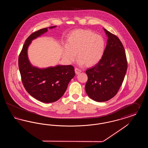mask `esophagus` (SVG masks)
I'll use <instances>...</instances> for the list:
<instances>
[{
  "instance_id": "34e87169",
  "label": "esophagus",
  "mask_w": 148,
  "mask_h": 148,
  "mask_svg": "<svg viewBox=\"0 0 148 148\" xmlns=\"http://www.w3.org/2000/svg\"><path fill=\"white\" fill-rule=\"evenodd\" d=\"M75 73H76V74H79V73H80L81 72H82V71L80 70V69H78V68H75Z\"/></svg>"
}]
</instances>
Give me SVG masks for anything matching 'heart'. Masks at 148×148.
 I'll use <instances>...</instances> for the list:
<instances>
[{
    "label": "heart",
    "instance_id": "heart-1",
    "mask_svg": "<svg viewBox=\"0 0 148 148\" xmlns=\"http://www.w3.org/2000/svg\"><path fill=\"white\" fill-rule=\"evenodd\" d=\"M106 48L104 39L89 30L77 29L72 32L68 37L67 45L64 49V56L69 63H73L77 53L78 64L92 66L101 59Z\"/></svg>",
    "mask_w": 148,
    "mask_h": 148
}]
</instances>
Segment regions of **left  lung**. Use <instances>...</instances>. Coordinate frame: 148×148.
Wrapping results in <instances>:
<instances>
[{
	"mask_svg": "<svg viewBox=\"0 0 148 148\" xmlns=\"http://www.w3.org/2000/svg\"><path fill=\"white\" fill-rule=\"evenodd\" d=\"M108 39L105 51L98 63L86 71L85 91L98 102L106 101L118 92L127 72L125 51L119 39L104 29Z\"/></svg>",
	"mask_w": 148,
	"mask_h": 148,
	"instance_id": "8db88e82",
	"label": "left lung"
}]
</instances>
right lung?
Segmentation results:
<instances>
[{
  "label": "right lung",
  "mask_w": 148,
  "mask_h": 148,
  "mask_svg": "<svg viewBox=\"0 0 148 148\" xmlns=\"http://www.w3.org/2000/svg\"><path fill=\"white\" fill-rule=\"evenodd\" d=\"M47 32V28L40 29L26 39L19 56L18 65L22 83L27 92L36 99L49 103L56 101L63 95L69 83L75 75V71L71 65H58L40 69L30 63L27 53L29 45L33 39Z\"/></svg>",
  "instance_id": "obj_1"
}]
</instances>
